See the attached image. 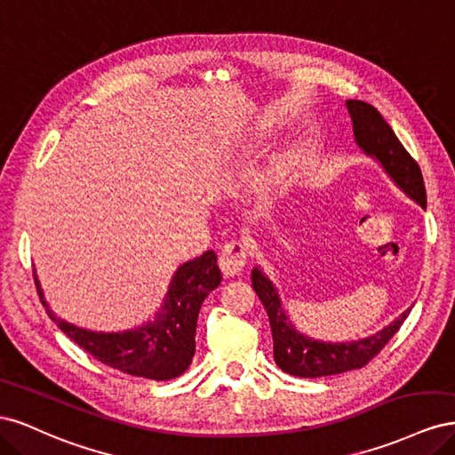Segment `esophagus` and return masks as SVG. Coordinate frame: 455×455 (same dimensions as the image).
<instances>
[{
	"label": "esophagus",
	"instance_id": "1",
	"mask_svg": "<svg viewBox=\"0 0 455 455\" xmlns=\"http://www.w3.org/2000/svg\"><path fill=\"white\" fill-rule=\"evenodd\" d=\"M251 256V249L249 243H244L241 239H231L228 243L222 244V251H220V258L218 264L226 277H233L244 269L246 261H249Z\"/></svg>",
	"mask_w": 455,
	"mask_h": 455
}]
</instances>
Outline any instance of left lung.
<instances>
[{"mask_svg":"<svg viewBox=\"0 0 455 455\" xmlns=\"http://www.w3.org/2000/svg\"><path fill=\"white\" fill-rule=\"evenodd\" d=\"M347 109L353 119L356 144L368 156L376 157L396 186L425 209V184L419 164L396 139L387 121L381 117L374 106L361 100H347ZM252 286L269 316L275 363L286 374L298 378L334 376L366 366L387 346V341L398 332V328L410 315V309L404 311L395 323L366 339L351 343H324L296 332L284 315L277 291L258 267L252 271Z\"/></svg>","mask_w":455,"mask_h":455,"instance_id":"8db88e82","label":"left lung"}]
</instances>
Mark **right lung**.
I'll return each mask as SVG.
<instances>
[{
	"label": "right lung",
	"mask_w": 455,
	"mask_h": 455,
	"mask_svg": "<svg viewBox=\"0 0 455 455\" xmlns=\"http://www.w3.org/2000/svg\"><path fill=\"white\" fill-rule=\"evenodd\" d=\"M34 281L51 321L57 323L68 338L96 361L123 374L167 381L184 374L191 364L196 355V328L201 304L222 281V275L212 251L188 261L178 267L172 277L156 323L123 334L89 332L68 324L47 307L36 275Z\"/></svg>",
	"instance_id": "add662e5"
}]
</instances>
